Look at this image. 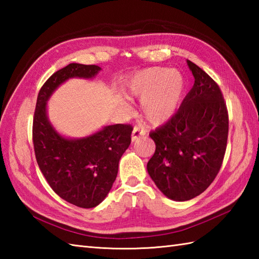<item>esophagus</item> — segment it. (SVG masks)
<instances>
[{"mask_svg":"<svg viewBox=\"0 0 259 259\" xmlns=\"http://www.w3.org/2000/svg\"><path fill=\"white\" fill-rule=\"evenodd\" d=\"M145 130H142V129H140L139 126H135L134 128V130H133V135H131V140L133 141H136L137 139H139L140 137H142V136H145Z\"/></svg>","mask_w":259,"mask_h":259,"instance_id":"34e87169","label":"esophagus"}]
</instances>
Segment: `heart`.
I'll list each match as a JSON object with an SVG mask.
<instances>
[{
  "label": "heart",
  "mask_w": 259,
  "mask_h": 259,
  "mask_svg": "<svg viewBox=\"0 0 259 259\" xmlns=\"http://www.w3.org/2000/svg\"><path fill=\"white\" fill-rule=\"evenodd\" d=\"M185 90L183 74L176 70L152 67L130 76L124 92L128 98H142L141 113L147 122L161 124L172 117Z\"/></svg>",
  "instance_id": "b5f03b06"
}]
</instances>
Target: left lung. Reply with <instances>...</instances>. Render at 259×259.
Wrapping results in <instances>:
<instances>
[{
	"label": "left lung",
	"mask_w": 259,
	"mask_h": 259,
	"mask_svg": "<svg viewBox=\"0 0 259 259\" xmlns=\"http://www.w3.org/2000/svg\"><path fill=\"white\" fill-rule=\"evenodd\" d=\"M194 87L178 111L149 134L156 151L148 174L169 199L186 201L199 196L221 170L228 138V112L218 84L187 60Z\"/></svg>",
	"instance_id": "left-lung-1"
}]
</instances>
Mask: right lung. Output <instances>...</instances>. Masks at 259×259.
I'll return each instance as SVG.
<instances>
[{"label": "right lung", "mask_w": 259, "mask_h": 259, "mask_svg": "<svg viewBox=\"0 0 259 259\" xmlns=\"http://www.w3.org/2000/svg\"><path fill=\"white\" fill-rule=\"evenodd\" d=\"M98 65L70 63L47 80L38 92L32 138L41 172L57 195L81 208L98 206L117 178L119 160L131 142L130 124L106 125L80 139L60 135L50 123L47 102L57 88L69 79H92Z\"/></svg>", "instance_id": "add662e5"}]
</instances>
